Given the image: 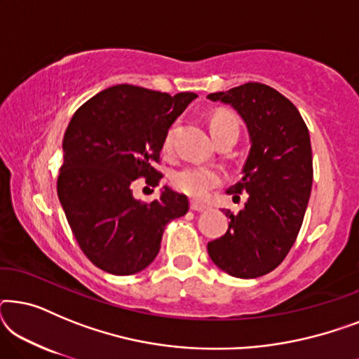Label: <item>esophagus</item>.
Instances as JSON below:
<instances>
[{"label":"esophagus","instance_id":"esophagus-1","mask_svg":"<svg viewBox=\"0 0 359 359\" xmlns=\"http://www.w3.org/2000/svg\"><path fill=\"white\" fill-rule=\"evenodd\" d=\"M189 208H191V210H198V212H203V210L208 209V205L201 204V203H194V201H191Z\"/></svg>","mask_w":359,"mask_h":359}]
</instances>
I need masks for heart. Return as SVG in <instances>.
Wrapping results in <instances>:
<instances>
[{"label": "heart", "mask_w": 359, "mask_h": 359, "mask_svg": "<svg viewBox=\"0 0 359 359\" xmlns=\"http://www.w3.org/2000/svg\"><path fill=\"white\" fill-rule=\"evenodd\" d=\"M230 130L238 132V122L230 112L220 111L210 117V132L217 142L219 139L227 134ZM175 140V126H171L165 135L163 147L165 150H170L173 147ZM171 183L180 193H183L196 201H204L208 198L210 191L222 183V175L217 170L204 168V166H184L178 171H175Z\"/></svg>", "instance_id": "1"}]
</instances>
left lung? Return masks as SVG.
Wrapping results in <instances>:
<instances>
[{
  "mask_svg": "<svg viewBox=\"0 0 359 359\" xmlns=\"http://www.w3.org/2000/svg\"><path fill=\"white\" fill-rule=\"evenodd\" d=\"M208 97L232 106L252 140L243 178L227 191L248 201L237 215L225 210L229 230L208 243L209 257L230 276L259 278L283 263L301 230L313 178L311 137L297 107L263 83Z\"/></svg>",
  "mask_w": 359,
  "mask_h": 359,
  "instance_id": "8db88e82",
  "label": "left lung"
}]
</instances>
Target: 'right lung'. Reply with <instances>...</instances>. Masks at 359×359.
<instances>
[{"mask_svg":"<svg viewBox=\"0 0 359 359\" xmlns=\"http://www.w3.org/2000/svg\"><path fill=\"white\" fill-rule=\"evenodd\" d=\"M198 95L117 85L97 93L73 114L63 135L57 193L81 252L102 271L129 276L160 252L168 222L184 215L189 201L166 188L140 203L135 180L158 186L165 135Z\"/></svg>","mask_w":359,"mask_h":359,"instance_id":"1","label":"right lung"}]
</instances>
